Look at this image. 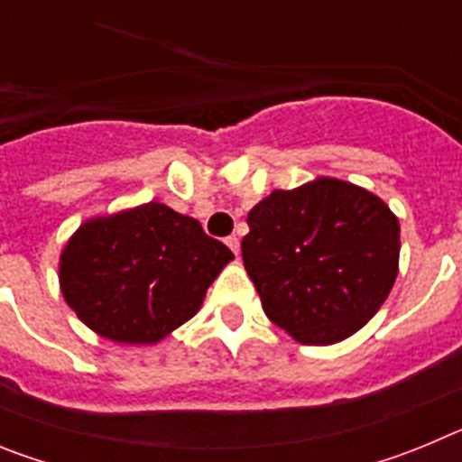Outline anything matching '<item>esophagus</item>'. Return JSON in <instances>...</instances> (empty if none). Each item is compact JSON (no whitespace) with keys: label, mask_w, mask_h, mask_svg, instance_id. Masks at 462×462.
<instances>
[{"label":"esophagus","mask_w":462,"mask_h":462,"mask_svg":"<svg viewBox=\"0 0 462 462\" xmlns=\"http://www.w3.org/2000/svg\"><path fill=\"white\" fill-rule=\"evenodd\" d=\"M226 245H228V247H231V252H234L236 256L240 254V240L236 238V236H228V238H226Z\"/></svg>","instance_id":"1"}]
</instances>
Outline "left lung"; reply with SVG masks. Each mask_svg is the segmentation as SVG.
Instances as JSON below:
<instances>
[{
    "label": "left lung",
    "mask_w": 462,
    "mask_h": 462,
    "mask_svg": "<svg viewBox=\"0 0 462 462\" xmlns=\"http://www.w3.org/2000/svg\"><path fill=\"white\" fill-rule=\"evenodd\" d=\"M245 271L268 319L303 345H333L373 319L398 275L400 224L368 189L319 178L275 189L247 215Z\"/></svg>",
    "instance_id": "left-lung-1"
}]
</instances>
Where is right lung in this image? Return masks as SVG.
Here are the masks:
<instances>
[{
  "label": "right lung",
  "instance_id": "obj_1",
  "mask_svg": "<svg viewBox=\"0 0 462 462\" xmlns=\"http://www.w3.org/2000/svg\"><path fill=\"white\" fill-rule=\"evenodd\" d=\"M231 259L194 217L150 201L85 222L64 247L60 284L94 333L154 345L194 317Z\"/></svg>",
  "mask_w": 462,
  "mask_h": 462
}]
</instances>
